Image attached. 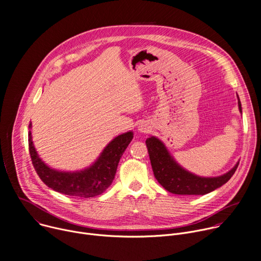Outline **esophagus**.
Segmentation results:
<instances>
[{
  "mask_svg": "<svg viewBox=\"0 0 261 261\" xmlns=\"http://www.w3.org/2000/svg\"><path fill=\"white\" fill-rule=\"evenodd\" d=\"M139 130H140L141 133H146V132H147V128H146L145 126H144V125H140V126H139Z\"/></svg>",
  "mask_w": 261,
  "mask_h": 261,
  "instance_id": "1",
  "label": "esophagus"
}]
</instances>
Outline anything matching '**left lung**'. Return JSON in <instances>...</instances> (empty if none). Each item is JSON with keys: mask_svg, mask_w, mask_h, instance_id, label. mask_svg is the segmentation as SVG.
Instances as JSON below:
<instances>
[{"mask_svg": "<svg viewBox=\"0 0 261 261\" xmlns=\"http://www.w3.org/2000/svg\"><path fill=\"white\" fill-rule=\"evenodd\" d=\"M239 108L242 112L240 98ZM146 146L154 177L168 192L177 195H205L211 193L232 177L240 164L238 163L222 176L211 178L199 177L181 168L169 154L164 144L155 137L146 139Z\"/></svg>", "mask_w": 261, "mask_h": 261, "instance_id": "left-lung-1", "label": "left lung"}]
</instances>
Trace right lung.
<instances>
[{"label": "right lung", "mask_w": 261, "mask_h": 261, "mask_svg": "<svg viewBox=\"0 0 261 261\" xmlns=\"http://www.w3.org/2000/svg\"><path fill=\"white\" fill-rule=\"evenodd\" d=\"M133 137L132 132L116 137L91 167L80 172H60L48 168L34 148L31 132H29V151L36 173L48 188L67 196L90 198L102 194L111 186L120 158Z\"/></svg>", "instance_id": "1"}]
</instances>
